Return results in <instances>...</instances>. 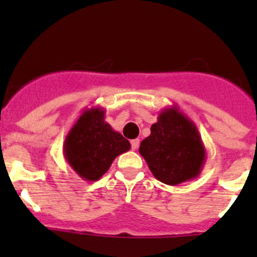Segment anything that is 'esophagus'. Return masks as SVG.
<instances>
[{"mask_svg":"<svg viewBox=\"0 0 257 257\" xmlns=\"http://www.w3.org/2000/svg\"><path fill=\"white\" fill-rule=\"evenodd\" d=\"M139 143H141V142H139V139H133V141L131 142V144H132V149H138V147H139Z\"/></svg>","mask_w":257,"mask_h":257,"instance_id":"1","label":"esophagus"}]
</instances>
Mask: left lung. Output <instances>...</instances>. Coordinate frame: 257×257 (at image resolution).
Wrapping results in <instances>:
<instances>
[{"instance_id":"obj_1","label":"left lung","mask_w":257,"mask_h":257,"mask_svg":"<svg viewBox=\"0 0 257 257\" xmlns=\"http://www.w3.org/2000/svg\"><path fill=\"white\" fill-rule=\"evenodd\" d=\"M155 179L168 185L193 180L203 170L206 150L198 128L178 105L165 108L139 147Z\"/></svg>"}]
</instances>
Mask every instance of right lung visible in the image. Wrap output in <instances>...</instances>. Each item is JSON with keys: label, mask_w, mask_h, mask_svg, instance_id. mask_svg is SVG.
I'll return each instance as SVG.
<instances>
[{"label": "right lung", "mask_w": 257, "mask_h": 257, "mask_svg": "<svg viewBox=\"0 0 257 257\" xmlns=\"http://www.w3.org/2000/svg\"><path fill=\"white\" fill-rule=\"evenodd\" d=\"M104 115V109L100 107L83 110L63 144L67 163L87 181L99 180L113 160L131 149L129 141L113 131Z\"/></svg>", "instance_id": "1"}]
</instances>
